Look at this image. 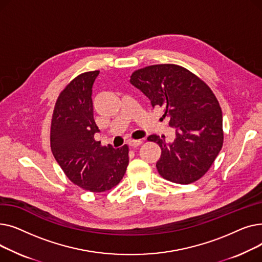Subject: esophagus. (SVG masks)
<instances>
[{
    "instance_id": "34e87169",
    "label": "esophagus",
    "mask_w": 262,
    "mask_h": 262,
    "mask_svg": "<svg viewBox=\"0 0 262 262\" xmlns=\"http://www.w3.org/2000/svg\"><path fill=\"white\" fill-rule=\"evenodd\" d=\"M140 144H142V140H129L128 141V145L132 147H137Z\"/></svg>"
}]
</instances>
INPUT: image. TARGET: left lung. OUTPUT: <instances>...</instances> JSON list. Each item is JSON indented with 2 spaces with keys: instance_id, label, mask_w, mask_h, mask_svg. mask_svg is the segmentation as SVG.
<instances>
[{
  "instance_id": "1",
  "label": "left lung",
  "mask_w": 262,
  "mask_h": 262,
  "mask_svg": "<svg viewBox=\"0 0 262 262\" xmlns=\"http://www.w3.org/2000/svg\"><path fill=\"white\" fill-rule=\"evenodd\" d=\"M153 107L161 108L169 126L175 128L173 142L157 135L147 137L156 142L161 155L156 163L164 180L188 185L199 181L212 166L223 146L222 110L206 82L188 69L173 63L138 69L130 76Z\"/></svg>"
}]
</instances>
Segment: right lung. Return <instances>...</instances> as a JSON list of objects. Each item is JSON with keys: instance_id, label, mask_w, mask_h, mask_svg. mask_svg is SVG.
Here are the masks:
<instances>
[{"instance_id": "add662e5", "label": "right lung", "mask_w": 262, "mask_h": 262, "mask_svg": "<svg viewBox=\"0 0 262 262\" xmlns=\"http://www.w3.org/2000/svg\"><path fill=\"white\" fill-rule=\"evenodd\" d=\"M100 71L73 78L55 103L50 142L52 153L66 176L81 189L101 193L112 190L128 166V146H103L94 139L99 127L93 119L92 85Z\"/></svg>"}]
</instances>
